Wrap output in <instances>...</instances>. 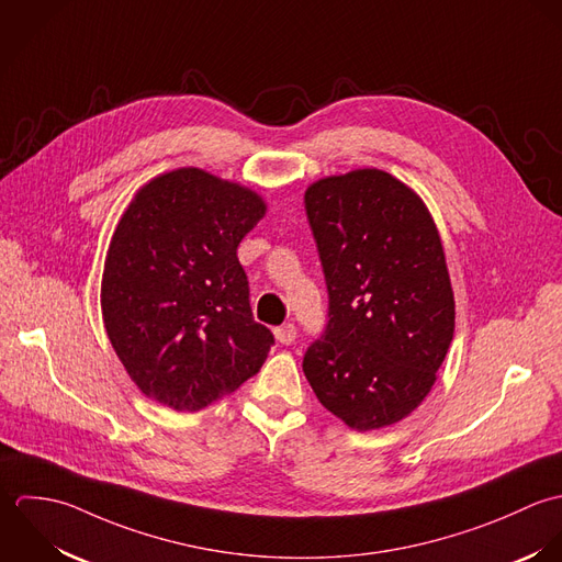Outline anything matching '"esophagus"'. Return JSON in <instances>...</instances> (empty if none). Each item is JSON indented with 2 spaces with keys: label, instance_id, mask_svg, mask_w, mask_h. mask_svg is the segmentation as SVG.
I'll return each mask as SVG.
<instances>
[{
  "label": "esophagus",
  "instance_id": "obj_1",
  "mask_svg": "<svg viewBox=\"0 0 562 562\" xmlns=\"http://www.w3.org/2000/svg\"><path fill=\"white\" fill-rule=\"evenodd\" d=\"M273 335L278 338V342H282V345H291L295 337H297V333H295V326L293 324H284V326H280V328H276L273 330Z\"/></svg>",
  "mask_w": 562,
  "mask_h": 562
}]
</instances>
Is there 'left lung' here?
<instances>
[{"instance_id":"left-lung-1","label":"left lung","mask_w":562,"mask_h":562,"mask_svg":"<svg viewBox=\"0 0 562 562\" xmlns=\"http://www.w3.org/2000/svg\"><path fill=\"white\" fill-rule=\"evenodd\" d=\"M304 206L326 276L328 326L304 356L317 400L358 432L406 419L437 382L456 304L437 224L382 169L313 182Z\"/></svg>"}]
</instances>
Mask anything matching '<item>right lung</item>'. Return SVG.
<instances>
[{
  "label": "right lung",
  "instance_id": "1",
  "mask_svg": "<svg viewBox=\"0 0 562 562\" xmlns=\"http://www.w3.org/2000/svg\"><path fill=\"white\" fill-rule=\"evenodd\" d=\"M265 200L198 167L145 182L123 211L102 276V317L130 380L149 400L195 413L267 360L236 247Z\"/></svg>",
  "mask_w": 562,
  "mask_h": 562
}]
</instances>
